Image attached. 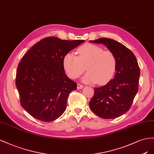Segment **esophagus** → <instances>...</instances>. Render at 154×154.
<instances>
[{
  "mask_svg": "<svg viewBox=\"0 0 154 154\" xmlns=\"http://www.w3.org/2000/svg\"><path fill=\"white\" fill-rule=\"evenodd\" d=\"M83 87H84V86L83 85H80V84H77V90H81L82 88Z\"/></svg>",
  "mask_w": 154,
  "mask_h": 154,
  "instance_id": "esophagus-1",
  "label": "esophagus"
}]
</instances>
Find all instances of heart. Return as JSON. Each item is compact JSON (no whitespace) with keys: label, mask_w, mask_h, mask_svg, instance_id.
<instances>
[{"label":"heart","mask_w":154,"mask_h":154,"mask_svg":"<svg viewBox=\"0 0 154 154\" xmlns=\"http://www.w3.org/2000/svg\"><path fill=\"white\" fill-rule=\"evenodd\" d=\"M78 56L68 53L63 58L64 68L72 79L79 77L88 71L82 81L87 84L97 82L104 85L112 79L116 72L117 60L113 53L103 50L101 47L87 44L77 50Z\"/></svg>","instance_id":"heart-1"}]
</instances>
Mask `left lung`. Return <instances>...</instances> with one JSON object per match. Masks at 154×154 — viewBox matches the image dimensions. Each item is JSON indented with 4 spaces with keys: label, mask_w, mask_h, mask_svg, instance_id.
Returning a JSON list of instances; mask_svg holds the SVG:
<instances>
[{
    "label": "left lung",
    "mask_w": 154,
    "mask_h": 154,
    "mask_svg": "<svg viewBox=\"0 0 154 154\" xmlns=\"http://www.w3.org/2000/svg\"><path fill=\"white\" fill-rule=\"evenodd\" d=\"M90 42L103 44L115 55L116 75L106 85L94 89L90 108L103 119H114L128 111L138 91L140 69L131 50L113 39L100 38Z\"/></svg>",
    "instance_id": "1"
}]
</instances>
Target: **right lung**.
<instances>
[{"instance_id":"1","label":"right lung","mask_w":154,"mask_h":154,"mask_svg":"<svg viewBox=\"0 0 154 154\" xmlns=\"http://www.w3.org/2000/svg\"><path fill=\"white\" fill-rule=\"evenodd\" d=\"M84 42L46 37L24 55L17 68L15 83L21 106L32 117L50 122L64 112L68 95L77 90V83L66 75L63 58Z\"/></svg>"}]
</instances>
